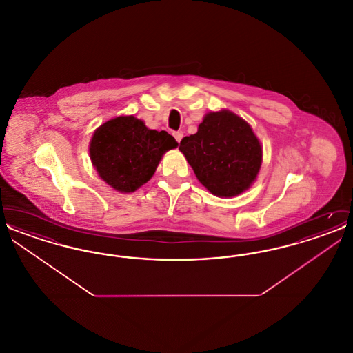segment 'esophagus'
<instances>
[{
  "label": "esophagus",
  "instance_id": "34e87169",
  "mask_svg": "<svg viewBox=\"0 0 353 353\" xmlns=\"http://www.w3.org/2000/svg\"><path fill=\"white\" fill-rule=\"evenodd\" d=\"M183 137H184L183 132H174V139H176L179 143L183 140Z\"/></svg>",
  "mask_w": 353,
  "mask_h": 353
}]
</instances>
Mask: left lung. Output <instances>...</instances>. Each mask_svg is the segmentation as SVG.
Wrapping results in <instances>:
<instances>
[{"mask_svg":"<svg viewBox=\"0 0 353 353\" xmlns=\"http://www.w3.org/2000/svg\"><path fill=\"white\" fill-rule=\"evenodd\" d=\"M180 151L212 194L232 199L248 190L261 170L262 145L252 125L229 110L208 112Z\"/></svg>","mask_w":353,"mask_h":353,"instance_id":"8db88e82","label":"left lung"}]
</instances>
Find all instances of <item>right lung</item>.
Returning <instances> with one entry per match:
<instances>
[{
  "label": "right lung",
  "mask_w": 353,
  "mask_h": 353,
  "mask_svg": "<svg viewBox=\"0 0 353 353\" xmlns=\"http://www.w3.org/2000/svg\"><path fill=\"white\" fill-rule=\"evenodd\" d=\"M177 145L167 131L150 130L134 115H121L94 131L88 151L105 184L119 193H132L151 180L163 156Z\"/></svg>",
  "instance_id": "add662e5"
}]
</instances>
